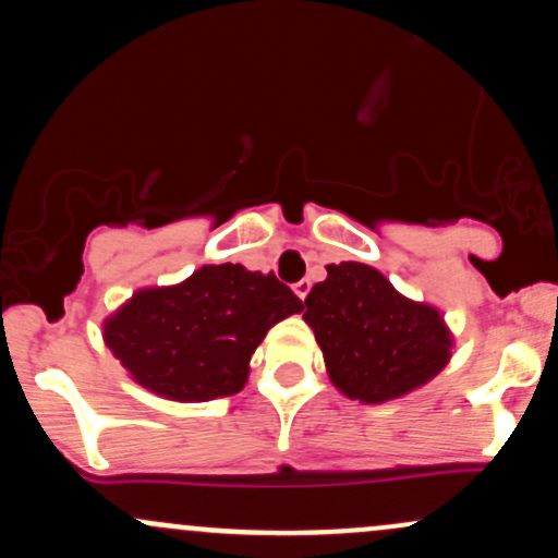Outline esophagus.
<instances>
[{"label":"esophagus","instance_id":"obj_1","mask_svg":"<svg viewBox=\"0 0 558 558\" xmlns=\"http://www.w3.org/2000/svg\"><path fill=\"white\" fill-rule=\"evenodd\" d=\"M312 289V280L310 278H302L299 283H293V291H296L299 299H307V293Z\"/></svg>","mask_w":558,"mask_h":558}]
</instances>
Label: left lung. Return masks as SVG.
<instances>
[{
	"label": "left lung",
	"instance_id": "1",
	"mask_svg": "<svg viewBox=\"0 0 558 558\" xmlns=\"http://www.w3.org/2000/svg\"><path fill=\"white\" fill-rule=\"evenodd\" d=\"M330 381L360 402H387L437 376L450 333L434 307L415 304L360 262L328 265L302 304Z\"/></svg>",
	"mask_w": 558,
	"mask_h": 558
}]
</instances>
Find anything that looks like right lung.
<instances>
[{
  "instance_id": "right-lung-1",
  "label": "right lung",
  "mask_w": 558,
  "mask_h": 558,
  "mask_svg": "<svg viewBox=\"0 0 558 558\" xmlns=\"http://www.w3.org/2000/svg\"><path fill=\"white\" fill-rule=\"evenodd\" d=\"M302 312V299L272 272L201 267L174 289L134 293L106 323V344L134 381L180 402L230 397L267 330Z\"/></svg>"
}]
</instances>
